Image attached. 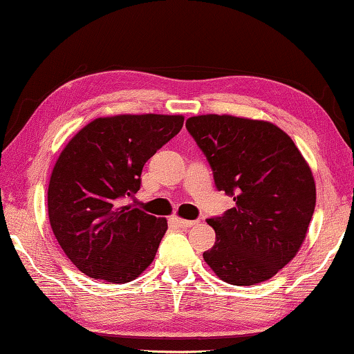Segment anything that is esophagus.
Returning a JSON list of instances; mask_svg holds the SVG:
<instances>
[{
  "label": "esophagus",
  "mask_w": 354,
  "mask_h": 354,
  "mask_svg": "<svg viewBox=\"0 0 354 354\" xmlns=\"http://www.w3.org/2000/svg\"><path fill=\"white\" fill-rule=\"evenodd\" d=\"M175 222L181 228H190V227L197 225V223H198V221H186V218H181V217H175Z\"/></svg>",
  "instance_id": "esophagus-1"
}]
</instances>
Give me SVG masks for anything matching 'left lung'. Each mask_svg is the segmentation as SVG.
Wrapping results in <instances>:
<instances>
[{
  "label": "left lung",
  "mask_w": 354,
  "mask_h": 354,
  "mask_svg": "<svg viewBox=\"0 0 354 354\" xmlns=\"http://www.w3.org/2000/svg\"><path fill=\"white\" fill-rule=\"evenodd\" d=\"M214 183L236 206L207 218L216 244L203 254L216 276L255 285L298 254L315 209V181L287 133L268 121L201 115L186 121Z\"/></svg>",
  "instance_id": "left-lung-1"
}]
</instances>
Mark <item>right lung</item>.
<instances>
[{
  "mask_svg": "<svg viewBox=\"0 0 354 354\" xmlns=\"http://www.w3.org/2000/svg\"><path fill=\"white\" fill-rule=\"evenodd\" d=\"M181 115L97 118L66 145L48 184V218L67 258L88 277L137 279L167 232L165 218L122 203L149 157L181 131Z\"/></svg>",
  "mask_w": 354,
  "mask_h": 354,
  "instance_id": "add662e5",
  "label": "right lung"
}]
</instances>
